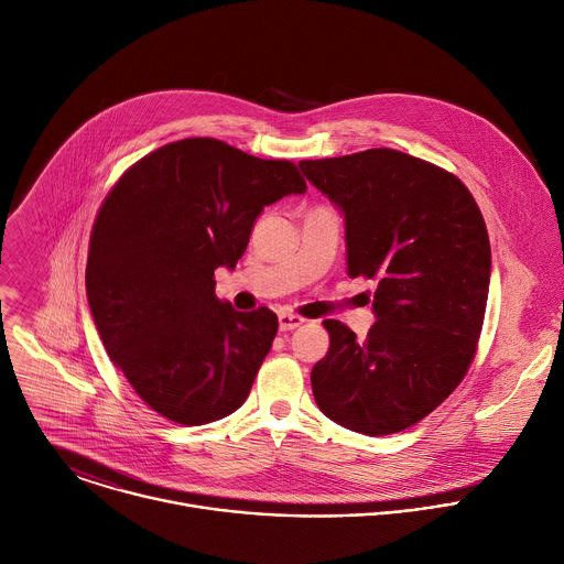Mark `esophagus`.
<instances>
[{"mask_svg": "<svg viewBox=\"0 0 564 564\" xmlns=\"http://www.w3.org/2000/svg\"><path fill=\"white\" fill-rule=\"evenodd\" d=\"M278 322H280V330H293V328L304 324V317L293 315V313H280Z\"/></svg>", "mask_w": 564, "mask_h": 564, "instance_id": "34e87169", "label": "esophagus"}]
</instances>
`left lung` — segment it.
I'll return each instance as SVG.
<instances>
[{
  "mask_svg": "<svg viewBox=\"0 0 564 564\" xmlns=\"http://www.w3.org/2000/svg\"><path fill=\"white\" fill-rule=\"evenodd\" d=\"M300 169L345 215L347 273L378 282L362 343L324 319L315 402L351 431L398 433L452 395L474 360L491 278L482 213L456 175L393 149Z\"/></svg>",
  "mask_w": 564,
  "mask_h": 564,
  "instance_id": "obj_1",
  "label": "left lung"
}]
</instances>
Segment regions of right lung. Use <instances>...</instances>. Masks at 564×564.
Masks as SVG:
<instances>
[{
	"mask_svg": "<svg viewBox=\"0 0 564 564\" xmlns=\"http://www.w3.org/2000/svg\"><path fill=\"white\" fill-rule=\"evenodd\" d=\"M304 191L286 160L188 138L142 158L104 199L86 262L90 315L112 365L160 415L199 426L249 398L278 315L217 300L213 275L236 269L264 206Z\"/></svg>",
	"mask_w": 564,
	"mask_h": 564,
	"instance_id": "add662e5",
	"label": "right lung"
}]
</instances>
